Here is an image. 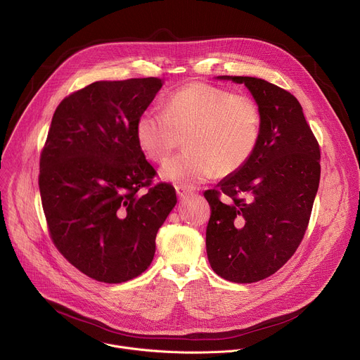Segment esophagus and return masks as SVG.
Listing matches in <instances>:
<instances>
[{"label": "esophagus", "mask_w": 360, "mask_h": 360, "mask_svg": "<svg viewBox=\"0 0 360 360\" xmlns=\"http://www.w3.org/2000/svg\"><path fill=\"white\" fill-rule=\"evenodd\" d=\"M175 189H176V195H178L181 199L186 198V196L191 193V191L186 189V188H184V186H176Z\"/></svg>", "instance_id": "1"}]
</instances>
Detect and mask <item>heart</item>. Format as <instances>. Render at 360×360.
Here are the masks:
<instances>
[{
	"instance_id": "obj_1",
	"label": "heart",
	"mask_w": 360,
	"mask_h": 360,
	"mask_svg": "<svg viewBox=\"0 0 360 360\" xmlns=\"http://www.w3.org/2000/svg\"><path fill=\"white\" fill-rule=\"evenodd\" d=\"M143 155L164 162L185 141L186 152L169 160L160 171L162 181L191 188L240 169L252 157L261 136V111L246 94L205 82H191L172 92L162 111L146 110L135 124Z\"/></svg>"
}]
</instances>
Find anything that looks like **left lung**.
<instances>
[{
	"label": "left lung",
	"mask_w": 360,
	"mask_h": 360,
	"mask_svg": "<svg viewBox=\"0 0 360 360\" xmlns=\"http://www.w3.org/2000/svg\"><path fill=\"white\" fill-rule=\"evenodd\" d=\"M217 78L249 89L261 111V136L240 169L205 192L212 210L207 253L217 275L252 283L281 269L302 242L319 188L321 152L290 92L262 78Z\"/></svg>",
	"instance_id": "1"
}]
</instances>
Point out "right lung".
<instances>
[{"mask_svg":"<svg viewBox=\"0 0 360 360\" xmlns=\"http://www.w3.org/2000/svg\"><path fill=\"white\" fill-rule=\"evenodd\" d=\"M164 79L96 81L63 99L39 160V193L48 229L64 258L86 276L121 283L141 275L155 238L176 205L158 184L135 124Z\"/></svg>","mask_w":360,"mask_h":360,"instance_id":"1","label":"right lung"}]
</instances>
